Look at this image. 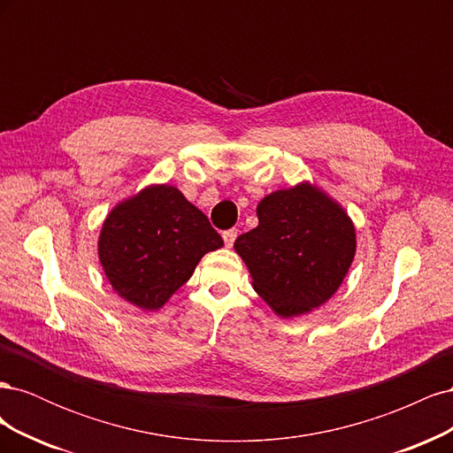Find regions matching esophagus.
Returning a JSON list of instances; mask_svg holds the SVG:
<instances>
[{
  "label": "esophagus",
  "instance_id": "1",
  "mask_svg": "<svg viewBox=\"0 0 453 453\" xmlns=\"http://www.w3.org/2000/svg\"><path fill=\"white\" fill-rule=\"evenodd\" d=\"M236 238H238V230L236 228H230V230L223 232V240H225L226 248H232V245H234V242H236Z\"/></svg>",
  "mask_w": 453,
  "mask_h": 453
}]
</instances>
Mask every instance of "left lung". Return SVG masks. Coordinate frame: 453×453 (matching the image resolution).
Returning a JSON list of instances; mask_svg holds the SVG:
<instances>
[{
    "instance_id": "obj_1",
    "label": "left lung",
    "mask_w": 453,
    "mask_h": 453,
    "mask_svg": "<svg viewBox=\"0 0 453 453\" xmlns=\"http://www.w3.org/2000/svg\"><path fill=\"white\" fill-rule=\"evenodd\" d=\"M257 217L258 225L234 242L257 295L283 319L323 306L357 251L348 211L318 185L303 181L266 195Z\"/></svg>"
}]
</instances>
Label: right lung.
<instances>
[{
    "label": "right lung",
    "instance_id": "add662e5",
    "mask_svg": "<svg viewBox=\"0 0 453 453\" xmlns=\"http://www.w3.org/2000/svg\"><path fill=\"white\" fill-rule=\"evenodd\" d=\"M223 248L195 203L177 187L147 185L107 213L98 258L113 291L143 311L160 310L193 276L200 258Z\"/></svg>",
    "mask_w": 453,
    "mask_h": 453
}]
</instances>
